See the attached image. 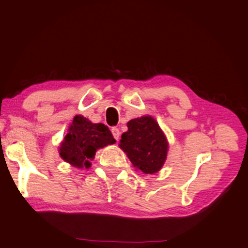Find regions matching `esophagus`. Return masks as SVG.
Listing matches in <instances>:
<instances>
[{"label":"esophagus","mask_w":248,"mask_h":248,"mask_svg":"<svg viewBox=\"0 0 248 248\" xmlns=\"http://www.w3.org/2000/svg\"><path fill=\"white\" fill-rule=\"evenodd\" d=\"M111 133H112V137H114V139L116 140V141H118L119 140V137H120V131L118 128H111Z\"/></svg>","instance_id":"1"}]
</instances>
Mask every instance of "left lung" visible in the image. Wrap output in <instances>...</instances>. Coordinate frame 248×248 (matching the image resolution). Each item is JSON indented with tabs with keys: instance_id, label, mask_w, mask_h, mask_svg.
Masks as SVG:
<instances>
[{
	"instance_id": "obj_1",
	"label": "left lung",
	"mask_w": 248,
	"mask_h": 248,
	"mask_svg": "<svg viewBox=\"0 0 248 248\" xmlns=\"http://www.w3.org/2000/svg\"><path fill=\"white\" fill-rule=\"evenodd\" d=\"M128 131L123 133L119 146L131 160L133 167L144 173L160 170L167 157L168 143L158 124L151 116L130 120Z\"/></svg>"
}]
</instances>
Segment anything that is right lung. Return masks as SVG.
Returning <instances> with one entry per match:
<instances>
[{
	"label": "right lung",
	"instance_id": "obj_1",
	"mask_svg": "<svg viewBox=\"0 0 248 248\" xmlns=\"http://www.w3.org/2000/svg\"><path fill=\"white\" fill-rule=\"evenodd\" d=\"M116 141L110 130L104 124H92L83 116H76L60 147V155L75 167H90L97 148Z\"/></svg>",
	"mask_w": 248,
	"mask_h": 248
}]
</instances>
